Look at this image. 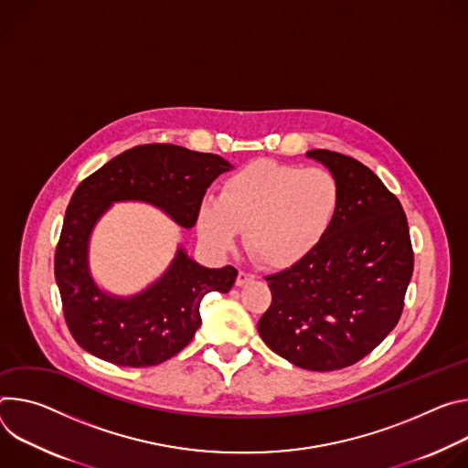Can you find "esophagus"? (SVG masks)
<instances>
[{"instance_id": "esophagus-1", "label": "esophagus", "mask_w": 468, "mask_h": 468, "mask_svg": "<svg viewBox=\"0 0 468 468\" xmlns=\"http://www.w3.org/2000/svg\"><path fill=\"white\" fill-rule=\"evenodd\" d=\"M256 277L252 275V273H249V271H239L238 273V279H236V286H243V284H247V282H250V281H254Z\"/></svg>"}]
</instances>
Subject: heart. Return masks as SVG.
<instances>
[{"label": "heart", "mask_w": 468, "mask_h": 468, "mask_svg": "<svg viewBox=\"0 0 468 468\" xmlns=\"http://www.w3.org/2000/svg\"><path fill=\"white\" fill-rule=\"evenodd\" d=\"M338 212L340 186L329 171L258 160L232 173L218 200L198 206L197 229L216 250H229L245 230V249L256 261L288 270L325 241Z\"/></svg>", "instance_id": "heart-1"}]
</instances>
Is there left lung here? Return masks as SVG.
Here are the masks:
<instances>
[{
	"label": "left lung",
	"mask_w": 468,
	"mask_h": 468,
	"mask_svg": "<svg viewBox=\"0 0 468 468\" xmlns=\"http://www.w3.org/2000/svg\"><path fill=\"white\" fill-rule=\"evenodd\" d=\"M306 155L338 180L340 212L313 254L266 277L271 304L258 333L292 365L331 372L355 365L396 327L414 258L399 200L367 165L322 148Z\"/></svg>",
	"instance_id": "left-lung-1"
}]
</instances>
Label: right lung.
Here are the masks:
<instances>
[{
	"mask_svg": "<svg viewBox=\"0 0 468 468\" xmlns=\"http://www.w3.org/2000/svg\"><path fill=\"white\" fill-rule=\"evenodd\" d=\"M230 169L232 164L218 154L154 143L119 154L78 186L56 249V282L78 346L112 365L144 368L191 342L200 327V301L210 292L227 293L238 271L232 266L204 268L180 245L152 284L133 295H115L92 277L90 236L115 202L150 204L191 229L206 189Z\"/></svg>",
	"mask_w": 468,
	"mask_h": 468,
	"instance_id": "right-lung-1",
	"label": "right lung"
}]
</instances>
